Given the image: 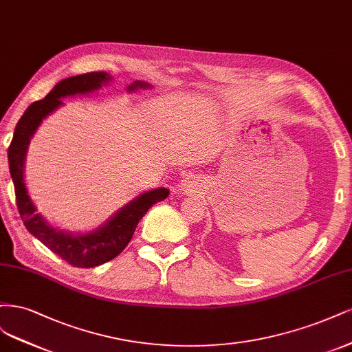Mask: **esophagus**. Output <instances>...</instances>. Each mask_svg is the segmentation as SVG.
Listing matches in <instances>:
<instances>
[{
  "label": "esophagus",
  "mask_w": 352,
  "mask_h": 352,
  "mask_svg": "<svg viewBox=\"0 0 352 352\" xmlns=\"http://www.w3.org/2000/svg\"><path fill=\"white\" fill-rule=\"evenodd\" d=\"M184 187H186V184H184Z\"/></svg>",
  "instance_id": "esophagus-1"
}]
</instances>
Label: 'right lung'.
<instances>
[{
	"instance_id": "obj_1",
	"label": "right lung",
	"mask_w": 352,
	"mask_h": 352,
	"mask_svg": "<svg viewBox=\"0 0 352 352\" xmlns=\"http://www.w3.org/2000/svg\"><path fill=\"white\" fill-rule=\"evenodd\" d=\"M109 80V74L104 72H92L67 77L64 80L58 82L47 96L33 102L25 111V114L21 116L16 126L13 140H11L8 146L10 174L14 183L16 203L20 218L23 219L25 226L33 236H36L52 253L60 256L67 263L74 267H95L117 257L130 243L135 226L144 217V213L155 203L162 201L169 195L166 188H157L143 192L140 197L129 203L127 206H124L105 226L83 235H73L55 230L42 219L41 214L35 213L36 208L33 206L28 195L23 177L25 156L30 138L35 134L42 120L63 104L61 98L92 92V90L99 89ZM146 87H151V85L138 80L129 86V90Z\"/></svg>"
}]
</instances>
